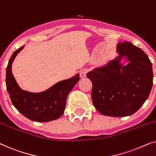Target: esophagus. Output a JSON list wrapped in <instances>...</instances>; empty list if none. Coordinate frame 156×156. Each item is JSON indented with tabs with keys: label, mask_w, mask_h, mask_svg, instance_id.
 I'll use <instances>...</instances> for the list:
<instances>
[{
	"label": "esophagus",
	"mask_w": 156,
	"mask_h": 156,
	"mask_svg": "<svg viewBox=\"0 0 156 156\" xmlns=\"http://www.w3.org/2000/svg\"><path fill=\"white\" fill-rule=\"evenodd\" d=\"M87 69H82V70H81L80 71V77L81 78H84V77H86V76H87Z\"/></svg>",
	"instance_id": "1"
}]
</instances>
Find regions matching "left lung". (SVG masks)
Returning a JSON list of instances; mask_svg holds the SVG:
<instances>
[{"label": "left lung", "mask_w": 156, "mask_h": 156, "mask_svg": "<svg viewBox=\"0 0 156 156\" xmlns=\"http://www.w3.org/2000/svg\"><path fill=\"white\" fill-rule=\"evenodd\" d=\"M120 56L110 65L87 74L92 82L91 99L101 114L121 117L133 114L150 94L153 86L152 63L141 49L129 42H119ZM126 56L129 63L123 67L118 63Z\"/></svg>", "instance_id": "left-lung-1"}]
</instances>
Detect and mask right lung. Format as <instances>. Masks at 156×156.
Returning <instances> with one entry per match:
<instances>
[{
  "label": "right lung",
  "instance_id": "add662e5",
  "mask_svg": "<svg viewBox=\"0 0 156 156\" xmlns=\"http://www.w3.org/2000/svg\"><path fill=\"white\" fill-rule=\"evenodd\" d=\"M24 47L15 51L6 68V88L12 104L19 112L30 120L46 122L58 119L63 114L69 91L80 80L79 74L61 81L43 92L35 94L21 89L12 74L11 66L15 57Z\"/></svg>",
  "mask_w": 156,
  "mask_h": 156
}]
</instances>
